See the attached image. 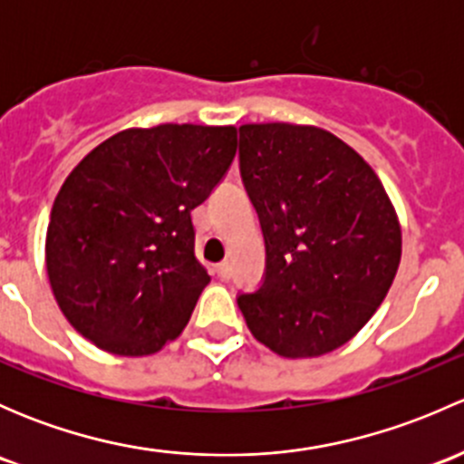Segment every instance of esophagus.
Returning <instances> with one entry per match:
<instances>
[{"instance_id":"obj_1","label":"esophagus","mask_w":464,"mask_h":464,"mask_svg":"<svg viewBox=\"0 0 464 464\" xmlns=\"http://www.w3.org/2000/svg\"><path fill=\"white\" fill-rule=\"evenodd\" d=\"M215 271H218V276L222 280L231 278V265H228V262H219V265L215 266Z\"/></svg>"}]
</instances>
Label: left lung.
Instances as JSON below:
<instances>
[{
	"label": "left lung",
	"mask_w": 464,
	"mask_h": 464,
	"mask_svg": "<svg viewBox=\"0 0 464 464\" xmlns=\"http://www.w3.org/2000/svg\"><path fill=\"white\" fill-rule=\"evenodd\" d=\"M240 175L265 236L266 269L237 307L287 359L348 343L386 298L401 258L397 213L371 166L314 125H240Z\"/></svg>",
	"instance_id": "left-lung-1"
}]
</instances>
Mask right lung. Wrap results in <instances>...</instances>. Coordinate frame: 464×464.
Here are the masks:
<instances>
[{
  "label": "right lung",
  "instance_id": "right-lung-1",
  "mask_svg": "<svg viewBox=\"0 0 464 464\" xmlns=\"http://www.w3.org/2000/svg\"><path fill=\"white\" fill-rule=\"evenodd\" d=\"M236 150L233 125L130 128L64 179L46 228V274L63 314L96 348L143 357L181 334L210 283L190 210Z\"/></svg>",
  "mask_w": 464,
  "mask_h": 464
}]
</instances>
